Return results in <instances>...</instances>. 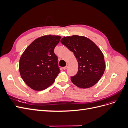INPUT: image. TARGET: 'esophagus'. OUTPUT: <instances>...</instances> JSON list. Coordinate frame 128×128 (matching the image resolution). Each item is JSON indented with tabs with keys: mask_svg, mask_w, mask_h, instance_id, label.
<instances>
[{
	"mask_svg": "<svg viewBox=\"0 0 128 128\" xmlns=\"http://www.w3.org/2000/svg\"><path fill=\"white\" fill-rule=\"evenodd\" d=\"M69 67V64H66V66L65 67H63V69H64V70H66V69H67V68H68V67Z\"/></svg>",
	"mask_w": 128,
	"mask_h": 128,
	"instance_id": "34e87169",
	"label": "esophagus"
}]
</instances>
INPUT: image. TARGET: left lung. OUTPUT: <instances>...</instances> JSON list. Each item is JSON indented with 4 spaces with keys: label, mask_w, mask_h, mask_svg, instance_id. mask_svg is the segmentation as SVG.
Masks as SVG:
<instances>
[{
    "label": "left lung",
    "mask_w": 128,
    "mask_h": 128,
    "mask_svg": "<svg viewBox=\"0 0 128 128\" xmlns=\"http://www.w3.org/2000/svg\"><path fill=\"white\" fill-rule=\"evenodd\" d=\"M60 42L74 53L78 62V72L71 77L72 83L82 88L94 86L101 78L106 68L100 49L89 38L82 36L64 37Z\"/></svg>",
    "instance_id": "1"
}]
</instances>
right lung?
Instances as JSON below:
<instances>
[{
    "label": "right lung",
    "mask_w": 128,
    "mask_h": 128,
    "mask_svg": "<svg viewBox=\"0 0 128 128\" xmlns=\"http://www.w3.org/2000/svg\"><path fill=\"white\" fill-rule=\"evenodd\" d=\"M61 37L45 35L37 38L24 50L19 61L21 78L35 91L47 88L60 72L54 49Z\"/></svg>",
    "instance_id": "add662e5"
}]
</instances>
